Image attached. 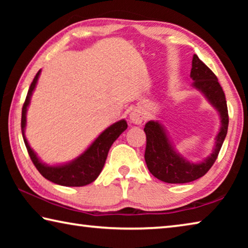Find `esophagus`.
I'll use <instances>...</instances> for the list:
<instances>
[{
    "label": "esophagus",
    "mask_w": 248,
    "mask_h": 248,
    "mask_svg": "<svg viewBox=\"0 0 248 248\" xmlns=\"http://www.w3.org/2000/svg\"><path fill=\"white\" fill-rule=\"evenodd\" d=\"M143 119H144L143 112H142L140 109H134V110H132L131 114H130V120H131V123L136 124H140Z\"/></svg>",
    "instance_id": "34e87169"
}]
</instances>
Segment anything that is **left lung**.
<instances>
[{
	"label": "left lung",
	"mask_w": 248,
	"mask_h": 248,
	"mask_svg": "<svg viewBox=\"0 0 248 248\" xmlns=\"http://www.w3.org/2000/svg\"><path fill=\"white\" fill-rule=\"evenodd\" d=\"M190 78L192 86L200 91L210 104L220 114L221 128L216 138V145L212 153L200 163H190L176 152L165 132V129L157 121L146 123V148L144 158L146 166L154 177L169 184H185L202 177L215 164L221 146L228 133L229 114L224 92L217 82L216 74L200 60L197 54L192 58Z\"/></svg>",
	"instance_id": "1"
}]
</instances>
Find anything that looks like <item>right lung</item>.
I'll use <instances>...</instances> for the list:
<instances>
[{
  "mask_svg": "<svg viewBox=\"0 0 248 248\" xmlns=\"http://www.w3.org/2000/svg\"><path fill=\"white\" fill-rule=\"evenodd\" d=\"M40 72L41 71L39 70L36 77L33 78V81L31 82V86H29L26 99H25L22 109V123H20V125H22L23 139L28 151V154L31 158L33 165L36 166V169L38 170L39 173L46 179L66 187L85 186V185L93 183L98 177V175L100 174L105 165V162H106L109 149L117 140V138L128 128L127 121L123 119L118 121V123L111 124L106 130H104L97 137V139L87 148V150L84 151V153L73 159L72 162L58 166H48L44 164L43 162H40L37 154L29 146L26 137H25L27 107L29 103H31V97L36 87Z\"/></svg>",
  "mask_w": 248,
  "mask_h": 248,
  "instance_id": "obj_1",
  "label": "right lung"
}]
</instances>
